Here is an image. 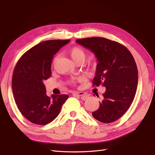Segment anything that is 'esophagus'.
Here are the masks:
<instances>
[{"label":"esophagus","mask_w":155,"mask_h":155,"mask_svg":"<svg viewBox=\"0 0 155 155\" xmlns=\"http://www.w3.org/2000/svg\"><path fill=\"white\" fill-rule=\"evenodd\" d=\"M73 94L81 96V98L83 99V100L87 99L88 98V96H89V94L87 93H84V92H73Z\"/></svg>","instance_id":"esophagus-1"}]
</instances>
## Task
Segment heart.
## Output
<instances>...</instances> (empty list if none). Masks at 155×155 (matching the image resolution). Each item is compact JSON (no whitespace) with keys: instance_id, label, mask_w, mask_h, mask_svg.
<instances>
[{"instance_id":"obj_1","label":"heart","mask_w":155,"mask_h":155,"mask_svg":"<svg viewBox=\"0 0 155 155\" xmlns=\"http://www.w3.org/2000/svg\"><path fill=\"white\" fill-rule=\"evenodd\" d=\"M67 53L76 64L79 62L82 63L85 59V57H86V54H85V51L79 47H73L70 48L68 50ZM57 59H58V57L56 56L53 61L54 64L57 61Z\"/></svg>"}]
</instances>
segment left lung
Wrapping results in <instances>:
<instances>
[{"label": "left lung", "mask_w": 155, "mask_h": 155, "mask_svg": "<svg viewBox=\"0 0 155 155\" xmlns=\"http://www.w3.org/2000/svg\"><path fill=\"white\" fill-rule=\"evenodd\" d=\"M76 41L89 49L98 59L93 86L103 85L105 93L93 116L104 123L121 117L132 104L138 84L135 59L124 45L104 38L93 37Z\"/></svg>", "instance_id": "obj_1"}]
</instances>
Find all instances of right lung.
<instances>
[{"instance_id":"1","label":"right lung","mask_w":155,"mask_h":155,"mask_svg":"<svg viewBox=\"0 0 155 155\" xmlns=\"http://www.w3.org/2000/svg\"><path fill=\"white\" fill-rule=\"evenodd\" d=\"M70 39L48 40L27 50L17 62L12 77V89L17 107L27 120L38 125L54 120L67 94L46 93L45 80L51 77V63L54 55Z\"/></svg>"}]
</instances>
